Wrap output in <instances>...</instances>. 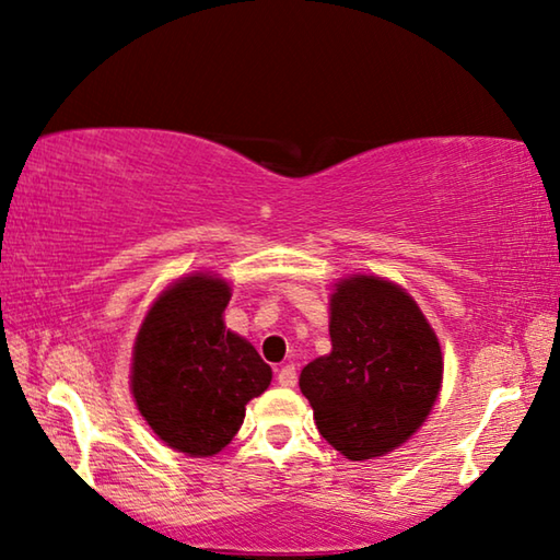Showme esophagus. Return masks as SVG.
Masks as SVG:
<instances>
[{"label": "esophagus", "mask_w": 560, "mask_h": 560, "mask_svg": "<svg viewBox=\"0 0 560 560\" xmlns=\"http://www.w3.org/2000/svg\"><path fill=\"white\" fill-rule=\"evenodd\" d=\"M277 381H279V385L281 387H293L299 383V377H296V368L293 365H283L281 371H279V375H277Z\"/></svg>", "instance_id": "1"}]
</instances>
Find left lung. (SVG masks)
<instances>
[{"mask_svg":"<svg viewBox=\"0 0 560 560\" xmlns=\"http://www.w3.org/2000/svg\"><path fill=\"white\" fill-rule=\"evenodd\" d=\"M330 350L301 371L330 447L360 462L387 454L428 420L442 353L428 318L390 281L350 277L330 296Z\"/></svg>","mask_w":560,"mask_h":560,"instance_id":"1","label":"left lung"}]
</instances>
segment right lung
I'll list each match as a JSON object with an SVG mask.
<instances>
[{"label":"right lung","instance_id":"right-lung-1","mask_svg":"<svg viewBox=\"0 0 560 560\" xmlns=\"http://www.w3.org/2000/svg\"><path fill=\"white\" fill-rule=\"evenodd\" d=\"M222 279L195 273L163 291L132 348L130 387L140 415L167 447L212 457L232 442L244 407L271 383L252 343L226 330Z\"/></svg>","mask_w":560,"mask_h":560}]
</instances>
